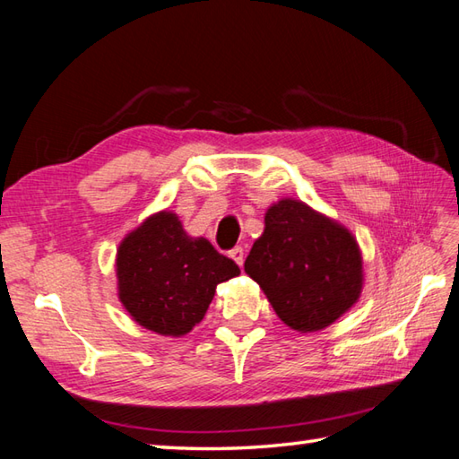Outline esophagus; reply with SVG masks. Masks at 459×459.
<instances>
[{
  "mask_svg": "<svg viewBox=\"0 0 459 459\" xmlns=\"http://www.w3.org/2000/svg\"><path fill=\"white\" fill-rule=\"evenodd\" d=\"M230 257H231L233 261H236V263L239 264V267H241L243 259H246V253H243V247H236V249L230 251Z\"/></svg>",
  "mask_w": 459,
  "mask_h": 459,
  "instance_id": "34e87169",
  "label": "esophagus"
}]
</instances>
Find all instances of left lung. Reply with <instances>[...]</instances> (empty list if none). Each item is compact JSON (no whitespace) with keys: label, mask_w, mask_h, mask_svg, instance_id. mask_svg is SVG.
<instances>
[{"label":"left lung","mask_w":459,"mask_h":459,"mask_svg":"<svg viewBox=\"0 0 459 459\" xmlns=\"http://www.w3.org/2000/svg\"><path fill=\"white\" fill-rule=\"evenodd\" d=\"M246 273L279 318L300 333L320 332L350 312L365 282L353 233L297 198H281L264 212Z\"/></svg>","instance_id":"obj_1"}]
</instances>
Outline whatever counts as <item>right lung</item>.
<instances>
[{
    "mask_svg": "<svg viewBox=\"0 0 459 459\" xmlns=\"http://www.w3.org/2000/svg\"><path fill=\"white\" fill-rule=\"evenodd\" d=\"M239 274L206 238H192L175 212L151 213L119 241L117 299L141 328L182 338L202 322L220 282Z\"/></svg>",
    "mask_w": 459,
    "mask_h": 459,
    "instance_id": "right-lung-1",
    "label": "right lung"
}]
</instances>
